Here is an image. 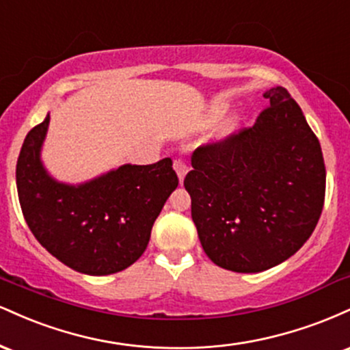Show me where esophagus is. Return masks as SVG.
<instances>
[{
    "label": "esophagus",
    "instance_id": "1",
    "mask_svg": "<svg viewBox=\"0 0 350 350\" xmlns=\"http://www.w3.org/2000/svg\"><path fill=\"white\" fill-rule=\"evenodd\" d=\"M174 170H176V172H178L179 180L183 183L184 176H186V172H187L186 161H183V159H174Z\"/></svg>",
    "mask_w": 350,
    "mask_h": 350
}]
</instances>
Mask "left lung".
Returning <instances> with one entry per match:
<instances>
[{
    "mask_svg": "<svg viewBox=\"0 0 350 350\" xmlns=\"http://www.w3.org/2000/svg\"><path fill=\"white\" fill-rule=\"evenodd\" d=\"M256 122L192 152L184 187L204 252L217 267L258 273L290 258L317 226L326 166L317 136L284 87Z\"/></svg>",
    "mask_w": 350,
    "mask_h": 350,
    "instance_id": "obj_1",
    "label": "left lung"
}]
</instances>
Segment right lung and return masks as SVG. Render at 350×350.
<instances>
[{
    "instance_id": "right-lung-1",
    "label": "right lung",
    "mask_w": 350,
    "mask_h": 350,
    "mask_svg": "<svg viewBox=\"0 0 350 350\" xmlns=\"http://www.w3.org/2000/svg\"><path fill=\"white\" fill-rule=\"evenodd\" d=\"M49 115L24 139L16 186L21 211L38 242L72 270L102 276L122 271L146 250L159 212L178 187L172 159L124 164L82 186L55 183L39 151Z\"/></svg>"
}]
</instances>
